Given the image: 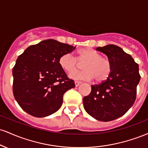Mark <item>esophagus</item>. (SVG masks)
<instances>
[{
  "mask_svg": "<svg viewBox=\"0 0 148 148\" xmlns=\"http://www.w3.org/2000/svg\"><path fill=\"white\" fill-rule=\"evenodd\" d=\"M74 84H75V86H76V87H77V86H79V85L81 84V81H76L75 82H74Z\"/></svg>",
  "mask_w": 148,
  "mask_h": 148,
  "instance_id": "obj_1",
  "label": "esophagus"
}]
</instances>
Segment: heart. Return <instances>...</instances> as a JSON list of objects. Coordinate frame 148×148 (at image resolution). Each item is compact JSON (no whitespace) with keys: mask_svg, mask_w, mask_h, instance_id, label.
<instances>
[{"mask_svg":"<svg viewBox=\"0 0 148 148\" xmlns=\"http://www.w3.org/2000/svg\"><path fill=\"white\" fill-rule=\"evenodd\" d=\"M79 63H84V70L74 72L78 68ZM59 64L66 72H71L69 74L71 79L91 81L95 78L97 82L105 81L109 76L112 68L109 59L90 48L79 49L76 58L70 53L62 54L59 58Z\"/></svg>","mask_w":148,"mask_h":148,"instance_id":"1","label":"heart"}]
</instances>
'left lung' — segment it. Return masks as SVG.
Listing matches in <instances>:
<instances>
[{"label": "left lung", "instance_id": "obj_1", "mask_svg": "<svg viewBox=\"0 0 148 148\" xmlns=\"http://www.w3.org/2000/svg\"><path fill=\"white\" fill-rule=\"evenodd\" d=\"M111 61V72L106 81L91 86L89 95L83 99L86 112L102 122L123 116L133 106L140 79L138 64L130 54L116 45L97 47Z\"/></svg>", "mask_w": 148, "mask_h": 148}]
</instances>
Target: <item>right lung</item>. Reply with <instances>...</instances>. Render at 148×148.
<instances>
[{"instance_id":"add662e5","label":"right lung","mask_w":148,"mask_h":148,"mask_svg":"<svg viewBox=\"0 0 148 148\" xmlns=\"http://www.w3.org/2000/svg\"><path fill=\"white\" fill-rule=\"evenodd\" d=\"M75 49L49 39L30 46L18 57L12 69L13 94L23 111L43 118L60 108L64 92L75 84L60 67L59 58Z\"/></svg>"}]
</instances>
